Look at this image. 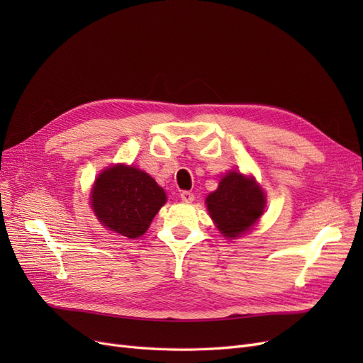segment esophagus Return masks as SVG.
<instances>
[{
	"label": "esophagus",
	"instance_id": "1",
	"mask_svg": "<svg viewBox=\"0 0 363 363\" xmlns=\"http://www.w3.org/2000/svg\"><path fill=\"white\" fill-rule=\"evenodd\" d=\"M180 199H182V201H184V203H192V201L195 200V196H194V194L189 192V191H183V192L180 194Z\"/></svg>",
	"mask_w": 363,
	"mask_h": 363
}]
</instances>
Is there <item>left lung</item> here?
Returning a JSON list of instances; mask_svg holds the SVG:
<instances>
[{
    "label": "left lung",
    "mask_w": 363,
    "mask_h": 363,
    "mask_svg": "<svg viewBox=\"0 0 363 363\" xmlns=\"http://www.w3.org/2000/svg\"><path fill=\"white\" fill-rule=\"evenodd\" d=\"M206 204L219 232L235 239L257 223L265 208V195L255 179L233 171L219 182Z\"/></svg>",
    "instance_id": "obj_1"
}]
</instances>
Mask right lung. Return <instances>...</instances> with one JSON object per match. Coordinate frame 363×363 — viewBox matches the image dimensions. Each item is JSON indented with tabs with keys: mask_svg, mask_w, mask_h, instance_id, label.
Segmentation results:
<instances>
[{
	"mask_svg": "<svg viewBox=\"0 0 363 363\" xmlns=\"http://www.w3.org/2000/svg\"><path fill=\"white\" fill-rule=\"evenodd\" d=\"M91 199L94 212L106 228L135 239L147 232L167 195L147 172L116 164L95 180Z\"/></svg>",
	"mask_w": 363,
	"mask_h": 363,
	"instance_id": "right-lung-1",
	"label": "right lung"
}]
</instances>
